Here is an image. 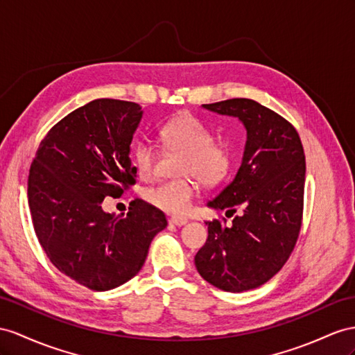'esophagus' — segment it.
I'll use <instances>...</instances> for the list:
<instances>
[{"label":"esophagus","instance_id":"34e87169","mask_svg":"<svg viewBox=\"0 0 355 355\" xmlns=\"http://www.w3.org/2000/svg\"><path fill=\"white\" fill-rule=\"evenodd\" d=\"M189 220L186 219V217H177V216H174V217H171V219H169V223L171 225H175V226H183Z\"/></svg>","mask_w":355,"mask_h":355}]
</instances>
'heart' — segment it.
<instances>
[{"mask_svg": "<svg viewBox=\"0 0 355 355\" xmlns=\"http://www.w3.org/2000/svg\"><path fill=\"white\" fill-rule=\"evenodd\" d=\"M159 135L168 151L183 153L177 166V175L183 178L163 181L150 187L145 198L159 210L183 214L192 205L196 193L195 183L186 175L195 177L205 186L220 183L230 172L231 154L223 145L214 144L213 133L189 114L178 115L163 124ZM133 157L141 177L148 178L156 163L154 145L147 139L136 142Z\"/></svg>", "mask_w": 355, "mask_h": 355, "instance_id": "1", "label": "heart"}]
</instances>
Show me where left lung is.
I'll return each instance as SVG.
<instances>
[{"instance_id":"left-lung-1","label":"left lung","mask_w":355,"mask_h":355,"mask_svg":"<svg viewBox=\"0 0 355 355\" xmlns=\"http://www.w3.org/2000/svg\"><path fill=\"white\" fill-rule=\"evenodd\" d=\"M239 118L246 129L241 165L234 180L211 201L214 210L241 214L232 225L205 222L208 239L195 266L213 286L243 293L264 285L293 252L303 216L306 160L294 125L252 98L202 105Z\"/></svg>"}]
</instances>
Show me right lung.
I'll list each match as a JSON object with an SVG mask.
<instances>
[{
	"label": "right lung",
	"instance_id": "obj_1",
	"mask_svg": "<svg viewBox=\"0 0 355 355\" xmlns=\"http://www.w3.org/2000/svg\"><path fill=\"white\" fill-rule=\"evenodd\" d=\"M138 103L97 98L62 118L31 163L28 204L51 262L78 284L109 291L142 268L166 217L142 199L129 213H106V196L135 184L130 144L142 120Z\"/></svg>",
	"mask_w": 355,
	"mask_h": 355
}]
</instances>
